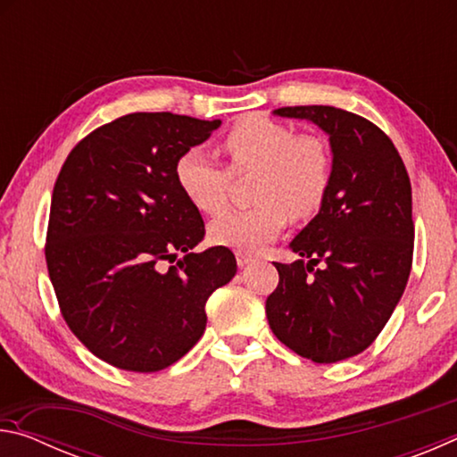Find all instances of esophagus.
Masks as SVG:
<instances>
[{"label":"esophagus","mask_w":457,"mask_h":457,"mask_svg":"<svg viewBox=\"0 0 457 457\" xmlns=\"http://www.w3.org/2000/svg\"><path fill=\"white\" fill-rule=\"evenodd\" d=\"M236 260H237V266L244 268V266L250 264V262L253 260V256H252V253L244 252V250H237V252H236Z\"/></svg>","instance_id":"34e87169"}]
</instances>
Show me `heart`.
<instances>
[{"mask_svg":"<svg viewBox=\"0 0 457 457\" xmlns=\"http://www.w3.org/2000/svg\"><path fill=\"white\" fill-rule=\"evenodd\" d=\"M234 173L258 171L250 210H231L210 228L220 245L253 252L280 234L288 221L308 220L320 212L332 183V151L327 138L296 135L290 127L252 114L237 120L221 141ZM175 177L199 212L215 215L226 210L231 172L201 149L183 153Z\"/></svg>","mask_w":457,"mask_h":457,"instance_id":"obj_1","label":"heart"}]
</instances>
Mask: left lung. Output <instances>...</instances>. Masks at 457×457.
Segmentation results:
<instances>
[{"instance_id":"left-lung-1","label":"left lung","mask_w":457,"mask_h":457,"mask_svg":"<svg viewBox=\"0 0 457 457\" xmlns=\"http://www.w3.org/2000/svg\"><path fill=\"white\" fill-rule=\"evenodd\" d=\"M330 137L332 183L316 218L292 239L300 260L280 276L266 316L280 343L314 362L373 345L403 296L413 262L411 183L395 145L359 114L335 106H282Z\"/></svg>"}]
</instances>
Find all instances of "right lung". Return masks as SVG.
Returning <instances> with one entry per match:
<instances>
[{"mask_svg":"<svg viewBox=\"0 0 457 457\" xmlns=\"http://www.w3.org/2000/svg\"><path fill=\"white\" fill-rule=\"evenodd\" d=\"M221 120L133 112L87 135L54 185L46 264L68 328L108 365L154 373L205 330V303L236 276L226 245L193 253L205 223L177 161ZM186 253L173 265L176 252Z\"/></svg>","mask_w":457,"mask_h":457,"instance_id":"obj_1","label":"right lung"}]
</instances>
